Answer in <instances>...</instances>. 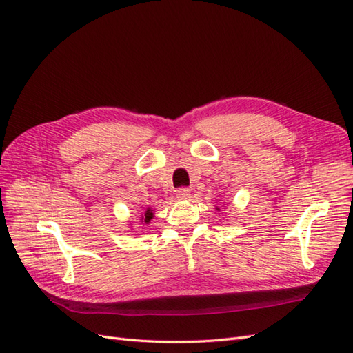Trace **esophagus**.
<instances>
[{"label": "esophagus", "instance_id": "esophagus-1", "mask_svg": "<svg viewBox=\"0 0 353 353\" xmlns=\"http://www.w3.org/2000/svg\"><path fill=\"white\" fill-rule=\"evenodd\" d=\"M191 197V191L188 188H179L176 191V199L178 200H188Z\"/></svg>", "mask_w": 353, "mask_h": 353}]
</instances>
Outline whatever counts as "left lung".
Listing matches in <instances>:
<instances>
[{"label": "left lung", "mask_w": 353, "mask_h": 353, "mask_svg": "<svg viewBox=\"0 0 353 353\" xmlns=\"http://www.w3.org/2000/svg\"><path fill=\"white\" fill-rule=\"evenodd\" d=\"M216 209H218V210H219V208H216Z\"/></svg>", "instance_id": "1"}]
</instances>
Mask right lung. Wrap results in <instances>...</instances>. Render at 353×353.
I'll use <instances>...</instances> for the list:
<instances>
[{
  "label": "right lung",
  "mask_w": 353,
  "mask_h": 353,
  "mask_svg": "<svg viewBox=\"0 0 353 353\" xmlns=\"http://www.w3.org/2000/svg\"><path fill=\"white\" fill-rule=\"evenodd\" d=\"M154 218V213H153V210L148 208V209H145V212L144 213H141V218H140V222L143 223V227L144 225H147V223H150V221Z\"/></svg>",
  "instance_id": "obj_1"
}]
</instances>
